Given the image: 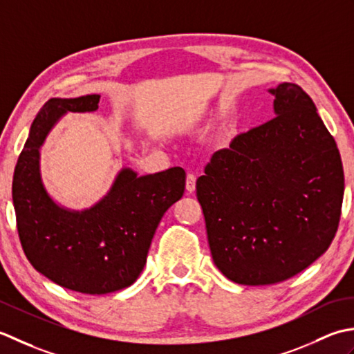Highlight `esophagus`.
<instances>
[{"mask_svg":"<svg viewBox=\"0 0 354 354\" xmlns=\"http://www.w3.org/2000/svg\"><path fill=\"white\" fill-rule=\"evenodd\" d=\"M196 180H197V177L194 176V174H187L186 176V189L189 191V192L196 191Z\"/></svg>","mask_w":354,"mask_h":354,"instance_id":"34e87169","label":"esophagus"}]
</instances>
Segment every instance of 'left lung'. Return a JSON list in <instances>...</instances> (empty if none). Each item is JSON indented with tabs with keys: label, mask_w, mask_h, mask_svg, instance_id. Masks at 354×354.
<instances>
[{
	"label": "left lung",
	"mask_w": 354,
	"mask_h": 354,
	"mask_svg": "<svg viewBox=\"0 0 354 354\" xmlns=\"http://www.w3.org/2000/svg\"><path fill=\"white\" fill-rule=\"evenodd\" d=\"M269 91L277 116L214 153L197 180L214 263L244 286L307 269L333 241L344 198L341 154L312 97L290 82Z\"/></svg>",
	"instance_id": "left-lung-1"
}]
</instances>
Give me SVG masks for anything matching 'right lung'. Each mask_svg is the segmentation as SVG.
Returning a JSON list of instances; mask_svg holds the SVG:
<instances>
[{
	"label": "right lung",
	"instance_id": "1",
	"mask_svg": "<svg viewBox=\"0 0 354 354\" xmlns=\"http://www.w3.org/2000/svg\"><path fill=\"white\" fill-rule=\"evenodd\" d=\"M99 95L53 97L36 114L12 183L21 246L33 268L57 286L105 295L139 278L163 214L182 198L186 174L169 168L139 177L122 169L110 192L90 209L68 211L48 197L39 174V148L67 111L99 108Z\"/></svg>",
	"mask_w": 354,
	"mask_h": 354
}]
</instances>
